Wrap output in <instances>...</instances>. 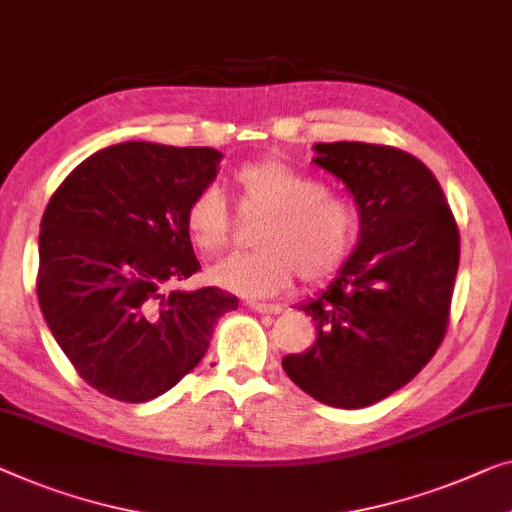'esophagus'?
I'll list each match as a JSON object with an SVG mask.
<instances>
[{
    "label": "esophagus",
    "mask_w": 512,
    "mask_h": 512,
    "mask_svg": "<svg viewBox=\"0 0 512 512\" xmlns=\"http://www.w3.org/2000/svg\"><path fill=\"white\" fill-rule=\"evenodd\" d=\"M248 308L259 312V315H278V312L282 310L278 303H259V301H250Z\"/></svg>",
    "instance_id": "1"
}]
</instances>
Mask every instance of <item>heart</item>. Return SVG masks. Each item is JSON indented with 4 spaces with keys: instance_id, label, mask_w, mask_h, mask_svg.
Wrapping results in <instances>:
<instances>
[{
    "instance_id": "heart-1",
    "label": "heart",
    "mask_w": 512,
    "mask_h": 512,
    "mask_svg": "<svg viewBox=\"0 0 512 512\" xmlns=\"http://www.w3.org/2000/svg\"><path fill=\"white\" fill-rule=\"evenodd\" d=\"M243 209L266 213L255 234V253L232 255L209 269L213 285L248 299L276 296L292 285L333 276L356 239V213L326 195L322 183L280 160H259L234 172ZM186 230L202 253L230 243V211L216 188H202L186 207Z\"/></svg>"
}]
</instances>
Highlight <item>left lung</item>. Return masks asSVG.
I'll return each instance as SVG.
<instances>
[{
  "label": "left lung",
  "mask_w": 512,
  "mask_h": 512,
  "mask_svg": "<svg viewBox=\"0 0 512 512\" xmlns=\"http://www.w3.org/2000/svg\"><path fill=\"white\" fill-rule=\"evenodd\" d=\"M312 149V163L354 197L358 243L331 285L299 305L317 340L282 358V368L322 404L361 409L414 379L439 349L460 234L444 190L418 158L365 142Z\"/></svg>",
  "instance_id": "8db88e82"
}]
</instances>
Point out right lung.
I'll list each match as a JSON object with an SVG mask.
<instances>
[{
  "mask_svg": "<svg viewBox=\"0 0 512 512\" xmlns=\"http://www.w3.org/2000/svg\"><path fill=\"white\" fill-rule=\"evenodd\" d=\"M220 158L211 147L112 144L82 160L43 213L38 305L78 375L108 398L170 391L239 305L218 287H174L200 269L186 207Z\"/></svg>",
  "mask_w": 512,
  "mask_h": 512,
  "instance_id": "add662e5",
  "label": "right lung"
}]
</instances>
